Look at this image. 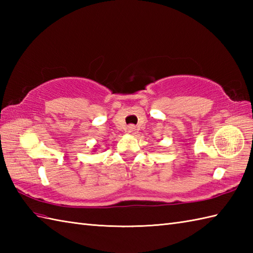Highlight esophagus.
Segmentation results:
<instances>
[{"instance_id":"34e87169","label":"esophagus","mask_w":253,"mask_h":253,"mask_svg":"<svg viewBox=\"0 0 253 253\" xmlns=\"http://www.w3.org/2000/svg\"><path fill=\"white\" fill-rule=\"evenodd\" d=\"M127 131H128V133H136V126L129 125L127 127Z\"/></svg>"}]
</instances>
